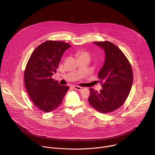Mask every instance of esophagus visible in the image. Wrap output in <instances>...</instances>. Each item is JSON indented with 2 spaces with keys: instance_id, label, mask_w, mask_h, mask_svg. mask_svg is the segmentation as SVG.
I'll use <instances>...</instances> for the list:
<instances>
[{
  "instance_id": "1",
  "label": "esophagus",
  "mask_w": 155,
  "mask_h": 155,
  "mask_svg": "<svg viewBox=\"0 0 155 155\" xmlns=\"http://www.w3.org/2000/svg\"><path fill=\"white\" fill-rule=\"evenodd\" d=\"M73 88L75 89H76V90H78V91H81V90L82 89V87H79V86H76V85H74V86H73Z\"/></svg>"
}]
</instances>
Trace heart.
<instances>
[{
  "mask_svg": "<svg viewBox=\"0 0 155 155\" xmlns=\"http://www.w3.org/2000/svg\"><path fill=\"white\" fill-rule=\"evenodd\" d=\"M83 56H87V57H89L88 54L87 52H81L79 53V57H83Z\"/></svg>",
  "mask_w": 155,
  "mask_h": 155,
  "instance_id": "heart-1",
  "label": "heart"
}]
</instances>
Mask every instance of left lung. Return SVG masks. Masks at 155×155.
<instances>
[{
  "instance_id": "obj_1",
  "label": "left lung",
  "mask_w": 155,
  "mask_h": 155,
  "mask_svg": "<svg viewBox=\"0 0 155 155\" xmlns=\"http://www.w3.org/2000/svg\"><path fill=\"white\" fill-rule=\"evenodd\" d=\"M105 52V60L98 77L103 89L90 88L89 104L96 110L107 113L121 107L128 97L133 82L131 66L122 51L113 43L97 42Z\"/></svg>"
}]
</instances>
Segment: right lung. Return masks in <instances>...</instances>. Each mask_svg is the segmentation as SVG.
Here are the masks:
<instances>
[{
    "label": "right lung",
    "mask_w": 155,
    "mask_h": 155,
    "mask_svg": "<svg viewBox=\"0 0 155 155\" xmlns=\"http://www.w3.org/2000/svg\"><path fill=\"white\" fill-rule=\"evenodd\" d=\"M71 45L64 42L48 41L31 54L24 71L25 88L35 106L44 112L56 109L69 87L52 78L61 57Z\"/></svg>",
    "instance_id": "add662e5"
}]
</instances>
